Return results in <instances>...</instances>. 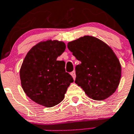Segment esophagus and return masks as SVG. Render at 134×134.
Masks as SVG:
<instances>
[{"label":"esophagus","mask_w":134,"mask_h":134,"mask_svg":"<svg viewBox=\"0 0 134 134\" xmlns=\"http://www.w3.org/2000/svg\"><path fill=\"white\" fill-rule=\"evenodd\" d=\"M71 76L73 77V78H74V80H75V77H76V75H75V71H72L71 73Z\"/></svg>","instance_id":"34e87169"}]
</instances>
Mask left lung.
I'll list each match as a JSON object with an SVG mask.
<instances>
[{
    "label": "left lung",
    "mask_w": 134,
    "mask_h": 134,
    "mask_svg": "<svg viewBox=\"0 0 134 134\" xmlns=\"http://www.w3.org/2000/svg\"><path fill=\"white\" fill-rule=\"evenodd\" d=\"M67 47L81 61L75 67V83L93 100L111 96L119 84L121 67L110 46L95 37L84 36L69 42Z\"/></svg>",
    "instance_id": "8db88e82"
}]
</instances>
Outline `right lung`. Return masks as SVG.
<instances>
[{"mask_svg":"<svg viewBox=\"0 0 134 134\" xmlns=\"http://www.w3.org/2000/svg\"><path fill=\"white\" fill-rule=\"evenodd\" d=\"M66 48L63 42H41L30 49L20 69L21 83L30 99L46 107L60 103L74 79L65 63L57 60Z\"/></svg>","mask_w":134,"mask_h":134,"instance_id":"right-lung-1","label":"right lung"}]
</instances>
